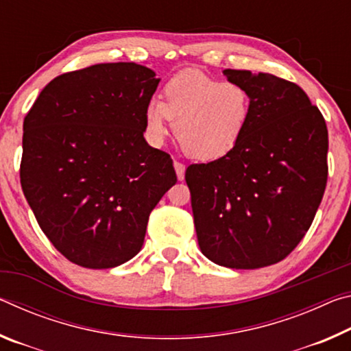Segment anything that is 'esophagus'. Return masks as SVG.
<instances>
[{"instance_id":"obj_1","label":"esophagus","mask_w":351,"mask_h":351,"mask_svg":"<svg viewBox=\"0 0 351 351\" xmlns=\"http://www.w3.org/2000/svg\"><path fill=\"white\" fill-rule=\"evenodd\" d=\"M173 167H175V171H176L178 180L182 181V180H184V171H186V167H184V165H182L181 162H175V164H173Z\"/></svg>"}]
</instances>
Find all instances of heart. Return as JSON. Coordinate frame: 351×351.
I'll list each match as a JSON object with an SVG mask.
<instances>
[{"label": "heart", "instance_id": "b5f03b06", "mask_svg": "<svg viewBox=\"0 0 351 351\" xmlns=\"http://www.w3.org/2000/svg\"><path fill=\"white\" fill-rule=\"evenodd\" d=\"M251 110V96L240 83L186 71L167 82L162 102H148L145 128L150 141L159 145L169 133V122L173 121L175 138L182 152L195 161L213 162L240 144Z\"/></svg>", "mask_w": 351, "mask_h": 351}]
</instances>
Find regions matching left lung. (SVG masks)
<instances>
[{
    "label": "left lung",
    "instance_id": "1",
    "mask_svg": "<svg viewBox=\"0 0 351 351\" xmlns=\"http://www.w3.org/2000/svg\"><path fill=\"white\" fill-rule=\"evenodd\" d=\"M223 74L251 96L246 132L226 158L187 167L186 182L201 252L226 268L257 269L283 260L310 229L328 176V132L295 83Z\"/></svg>",
    "mask_w": 351,
    "mask_h": 351
}]
</instances>
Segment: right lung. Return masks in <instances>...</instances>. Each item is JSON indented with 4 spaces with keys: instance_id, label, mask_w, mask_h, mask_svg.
<instances>
[{
    "instance_id": "obj_1",
    "label": "right lung",
    "mask_w": 351,
    "mask_h": 351,
    "mask_svg": "<svg viewBox=\"0 0 351 351\" xmlns=\"http://www.w3.org/2000/svg\"><path fill=\"white\" fill-rule=\"evenodd\" d=\"M159 80L142 64H93L51 80L25 117L23 192L57 251L83 268L133 258L175 186L170 154L144 138Z\"/></svg>"
}]
</instances>
